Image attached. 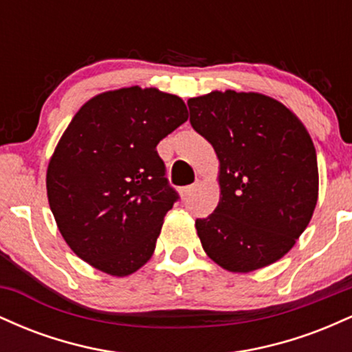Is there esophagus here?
I'll return each instance as SVG.
<instances>
[{"instance_id":"1","label":"esophagus","mask_w":352,"mask_h":352,"mask_svg":"<svg viewBox=\"0 0 352 352\" xmlns=\"http://www.w3.org/2000/svg\"><path fill=\"white\" fill-rule=\"evenodd\" d=\"M195 187H197L195 184H193V185H187V187H182V188H180L182 199H184V200L188 199V197L193 193V190H195Z\"/></svg>"}]
</instances>
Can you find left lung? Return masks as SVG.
Returning <instances> with one entry per match:
<instances>
[{
  "instance_id": "1",
  "label": "left lung",
  "mask_w": 352,
  "mask_h": 352,
  "mask_svg": "<svg viewBox=\"0 0 352 352\" xmlns=\"http://www.w3.org/2000/svg\"><path fill=\"white\" fill-rule=\"evenodd\" d=\"M190 124L220 160V201L197 218L205 253L233 273L285 256L318 201L316 148L301 120L268 96L213 91L188 100Z\"/></svg>"
}]
</instances>
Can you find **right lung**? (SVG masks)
Here are the masks:
<instances>
[{"label":"right lung","instance_id":"right-lung-1","mask_svg":"<svg viewBox=\"0 0 352 352\" xmlns=\"http://www.w3.org/2000/svg\"><path fill=\"white\" fill-rule=\"evenodd\" d=\"M188 119L177 96L139 86L102 92L72 117L47 165V200L71 250L127 276L151 260L179 200L157 144Z\"/></svg>","mask_w":352,"mask_h":352}]
</instances>
